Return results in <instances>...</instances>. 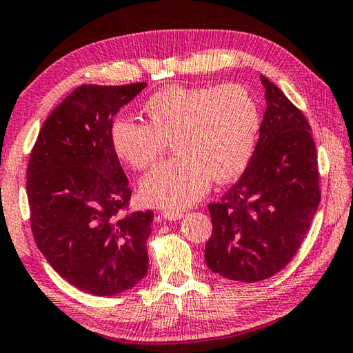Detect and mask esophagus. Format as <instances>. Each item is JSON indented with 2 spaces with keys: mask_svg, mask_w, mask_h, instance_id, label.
<instances>
[{
  "mask_svg": "<svg viewBox=\"0 0 353 353\" xmlns=\"http://www.w3.org/2000/svg\"><path fill=\"white\" fill-rule=\"evenodd\" d=\"M163 218L168 221H176V220H181L183 216V212L182 210H163Z\"/></svg>",
  "mask_w": 353,
  "mask_h": 353,
  "instance_id": "obj_1",
  "label": "esophagus"
}]
</instances>
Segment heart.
<instances>
[{
    "label": "heart",
    "mask_w": 353,
    "mask_h": 353,
    "mask_svg": "<svg viewBox=\"0 0 353 353\" xmlns=\"http://www.w3.org/2000/svg\"><path fill=\"white\" fill-rule=\"evenodd\" d=\"M149 122L121 117L111 128L116 154L138 171L152 166L174 143L177 155L144 176L139 185L150 205L179 209L204 196L212 177L228 182L253 155L259 110L240 85L168 86L144 103Z\"/></svg>",
    "instance_id": "heart-1"
}]
</instances>
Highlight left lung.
<instances>
[{
	"label": "left lung",
	"mask_w": 353,
	"mask_h": 353,
	"mask_svg": "<svg viewBox=\"0 0 353 353\" xmlns=\"http://www.w3.org/2000/svg\"><path fill=\"white\" fill-rule=\"evenodd\" d=\"M267 108L248 166L220 203L209 204L212 236L205 264L242 283L286 267L311 226L319 203L316 144L303 113L261 75Z\"/></svg>",
	"instance_id": "obj_1"
}]
</instances>
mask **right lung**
<instances>
[{"instance_id":"right-lung-1","label":"right lung","mask_w":353,"mask_h":353,"mask_svg":"<svg viewBox=\"0 0 353 353\" xmlns=\"http://www.w3.org/2000/svg\"><path fill=\"white\" fill-rule=\"evenodd\" d=\"M146 86H78L43 122L28 163L37 248L92 295L121 294L148 275L154 212L122 214L132 190L111 141L114 114Z\"/></svg>"}]
</instances>
